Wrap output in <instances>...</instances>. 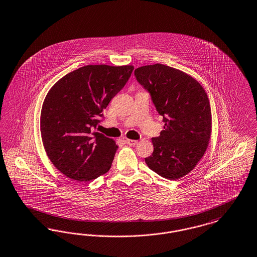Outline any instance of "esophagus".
<instances>
[{
  "instance_id": "obj_1",
  "label": "esophagus",
  "mask_w": 257,
  "mask_h": 257,
  "mask_svg": "<svg viewBox=\"0 0 257 257\" xmlns=\"http://www.w3.org/2000/svg\"><path fill=\"white\" fill-rule=\"evenodd\" d=\"M126 144L132 146V145H136V144H138V141H134V140H126Z\"/></svg>"
}]
</instances>
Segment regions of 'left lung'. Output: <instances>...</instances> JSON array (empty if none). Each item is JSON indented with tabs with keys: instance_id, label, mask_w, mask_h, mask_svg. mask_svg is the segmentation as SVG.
<instances>
[{
	"instance_id": "1",
	"label": "left lung",
	"mask_w": 257,
	"mask_h": 257,
	"mask_svg": "<svg viewBox=\"0 0 257 257\" xmlns=\"http://www.w3.org/2000/svg\"><path fill=\"white\" fill-rule=\"evenodd\" d=\"M134 73L165 122V130L152 138L154 151L145 163L165 179H180L195 167L208 146L211 113L207 95L190 75L163 64L144 66Z\"/></svg>"
}]
</instances>
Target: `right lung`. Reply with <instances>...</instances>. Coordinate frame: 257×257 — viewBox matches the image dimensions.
I'll list each match as a JSON object with an SVG mask.
<instances>
[{
	"instance_id": "obj_1",
	"label": "right lung",
	"mask_w": 257,
	"mask_h": 257,
	"mask_svg": "<svg viewBox=\"0 0 257 257\" xmlns=\"http://www.w3.org/2000/svg\"><path fill=\"white\" fill-rule=\"evenodd\" d=\"M133 70V66H84L48 92L42 107V141L51 162L68 178L88 182L111 168L117 145L94 129Z\"/></svg>"
}]
</instances>
